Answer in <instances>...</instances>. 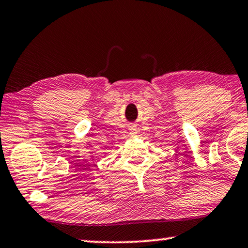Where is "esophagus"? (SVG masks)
<instances>
[{
	"instance_id": "34e87169",
	"label": "esophagus",
	"mask_w": 248,
	"mask_h": 248,
	"mask_svg": "<svg viewBox=\"0 0 248 248\" xmlns=\"http://www.w3.org/2000/svg\"><path fill=\"white\" fill-rule=\"evenodd\" d=\"M136 134H138V131H136V128H134V127L130 128V135H132L133 138H134V136H136Z\"/></svg>"
}]
</instances>
